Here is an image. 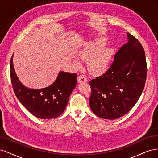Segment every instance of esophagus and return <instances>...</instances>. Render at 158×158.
Here are the masks:
<instances>
[{
  "mask_svg": "<svg viewBox=\"0 0 158 158\" xmlns=\"http://www.w3.org/2000/svg\"><path fill=\"white\" fill-rule=\"evenodd\" d=\"M77 81H78V83H86V82H87V81H88V79H87V78L86 77L85 75H81L79 76L78 78H77Z\"/></svg>",
  "mask_w": 158,
  "mask_h": 158,
  "instance_id": "obj_1",
  "label": "esophagus"
}]
</instances>
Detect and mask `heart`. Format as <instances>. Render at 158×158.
<instances>
[{
  "label": "heart",
  "mask_w": 158,
  "mask_h": 158,
  "mask_svg": "<svg viewBox=\"0 0 158 158\" xmlns=\"http://www.w3.org/2000/svg\"><path fill=\"white\" fill-rule=\"evenodd\" d=\"M107 43L103 38H98L86 43L79 52V57L88 61V69L93 75H102L108 69L110 61L113 57L114 50L104 47ZM76 67H80L81 63L77 59L73 60Z\"/></svg>",
  "instance_id": "heart-1"
}]
</instances>
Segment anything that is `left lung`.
<instances>
[{
  "mask_svg": "<svg viewBox=\"0 0 158 158\" xmlns=\"http://www.w3.org/2000/svg\"><path fill=\"white\" fill-rule=\"evenodd\" d=\"M128 42L114 58L110 68L101 77L90 81L89 104L96 115L116 119L133 108L144 90L147 66L140 43L129 33Z\"/></svg>",
  "mask_w": 158,
  "mask_h": 158,
  "instance_id": "left-lung-1",
  "label": "left lung"
}]
</instances>
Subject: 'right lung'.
<instances>
[{"instance_id": "add662e5", "label": "right lung", "mask_w": 158, "mask_h": 158, "mask_svg": "<svg viewBox=\"0 0 158 158\" xmlns=\"http://www.w3.org/2000/svg\"><path fill=\"white\" fill-rule=\"evenodd\" d=\"M10 60V76L14 93L21 104L30 113L42 119H52L62 114L77 84L75 73H58L54 82L47 87L33 89L24 86L18 77Z\"/></svg>"}]
</instances>
